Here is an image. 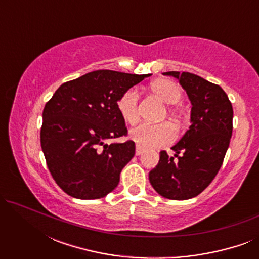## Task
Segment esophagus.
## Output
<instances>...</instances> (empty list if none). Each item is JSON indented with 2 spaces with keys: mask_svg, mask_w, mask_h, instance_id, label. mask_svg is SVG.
<instances>
[{
  "mask_svg": "<svg viewBox=\"0 0 259 259\" xmlns=\"http://www.w3.org/2000/svg\"><path fill=\"white\" fill-rule=\"evenodd\" d=\"M144 151H145V148L143 146H139V145H137V148H136V154L137 155L143 154Z\"/></svg>",
  "mask_w": 259,
  "mask_h": 259,
  "instance_id": "1",
  "label": "esophagus"
}]
</instances>
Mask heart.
<instances>
[{
    "label": "heart",
    "mask_w": 259,
    "mask_h": 259,
    "mask_svg": "<svg viewBox=\"0 0 259 259\" xmlns=\"http://www.w3.org/2000/svg\"><path fill=\"white\" fill-rule=\"evenodd\" d=\"M151 91L155 97L167 105L178 104L182 99V90L178 84L168 79H159L151 83ZM139 94L136 88H130L123 92L116 102V108L122 120L130 125H134L139 120L138 112ZM169 115L176 120L182 119V112L176 107L168 108ZM177 137V131L171 122L141 123L131 130L130 138L139 146L148 148H158L171 144Z\"/></svg>",
    "instance_id": "heart-1"
}]
</instances>
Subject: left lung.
<instances>
[{"label": "left lung", "mask_w": 259, "mask_h": 259, "mask_svg": "<svg viewBox=\"0 0 259 259\" xmlns=\"http://www.w3.org/2000/svg\"><path fill=\"white\" fill-rule=\"evenodd\" d=\"M179 80L191 101V126L172 150L160 152L158 165L148 175L161 197L186 200L206 189L217 175L232 136L233 109L223 88L196 74L166 72Z\"/></svg>", "instance_id": "1"}]
</instances>
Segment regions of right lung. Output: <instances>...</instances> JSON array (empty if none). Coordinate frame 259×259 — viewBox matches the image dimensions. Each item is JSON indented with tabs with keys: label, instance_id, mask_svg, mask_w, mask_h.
Listing matches in <instances>:
<instances>
[{
	"label": "right lung",
	"instance_id": "add662e5",
	"mask_svg": "<svg viewBox=\"0 0 259 259\" xmlns=\"http://www.w3.org/2000/svg\"><path fill=\"white\" fill-rule=\"evenodd\" d=\"M151 74L94 70L60 86L42 113L41 147L49 172L70 197L99 199L118 186L136 144H106L127 134L116 102Z\"/></svg>",
	"mask_w": 259,
	"mask_h": 259
}]
</instances>
